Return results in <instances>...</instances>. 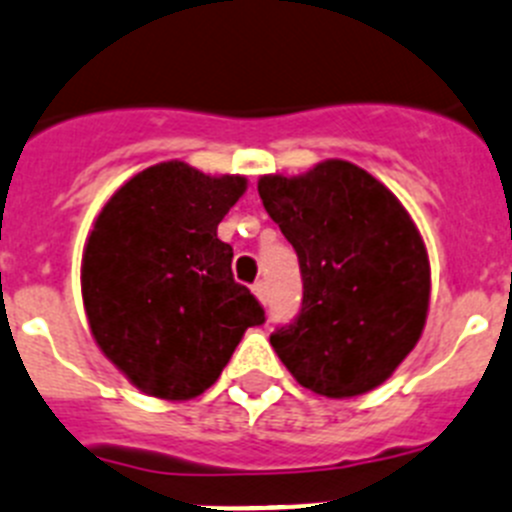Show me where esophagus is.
<instances>
[{
  "instance_id": "esophagus-1",
  "label": "esophagus",
  "mask_w": 512,
  "mask_h": 512,
  "mask_svg": "<svg viewBox=\"0 0 512 512\" xmlns=\"http://www.w3.org/2000/svg\"><path fill=\"white\" fill-rule=\"evenodd\" d=\"M251 292H253V297L259 299L261 304L269 302V289H266L264 281H256V284H253V287H251Z\"/></svg>"
}]
</instances>
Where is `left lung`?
<instances>
[{
    "instance_id": "left-lung-1",
    "label": "left lung",
    "mask_w": 512,
    "mask_h": 512,
    "mask_svg": "<svg viewBox=\"0 0 512 512\" xmlns=\"http://www.w3.org/2000/svg\"><path fill=\"white\" fill-rule=\"evenodd\" d=\"M259 195L304 284L297 320L271 335V348L320 396L373 391L416 348L429 312V256L409 210L345 159L264 175Z\"/></svg>"
}]
</instances>
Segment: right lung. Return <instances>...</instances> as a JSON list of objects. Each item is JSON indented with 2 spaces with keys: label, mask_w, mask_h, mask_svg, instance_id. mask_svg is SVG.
Wrapping results in <instances>:
<instances>
[{
  "label": "right lung",
  "mask_w": 512,
  "mask_h": 512,
  "mask_svg": "<svg viewBox=\"0 0 512 512\" xmlns=\"http://www.w3.org/2000/svg\"><path fill=\"white\" fill-rule=\"evenodd\" d=\"M246 177L172 159L137 172L103 205L83 248L81 292L101 353L139 391L187 401L208 391L264 309L233 281L218 223Z\"/></svg>",
  "instance_id": "obj_1"
}]
</instances>
